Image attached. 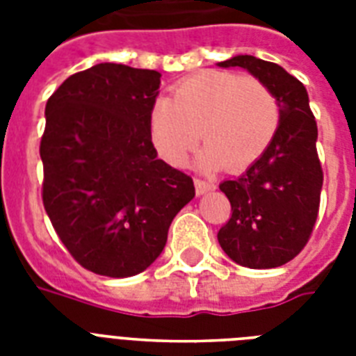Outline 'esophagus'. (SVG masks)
<instances>
[{"instance_id":"1","label":"esophagus","mask_w":356,"mask_h":356,"mask_svg":"<svg viewBox=\"0 0 356 356\" xmlns=\"http://www.w3.org/2000/svg\"><path fill=\"white\" fill-rule=\"evenodd\" d=\"M194 184L197 195H203L207 194V192H211V190L216 188V184L211 183V181H203V179H194Z\"/></svg>"}]
</instances>
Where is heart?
<instances>
[{
    "label": "heart",
    "mask_w": 356,
    "mask_h": 356,
    "mask_svg": "<svg viewBox=\"0 0 356 356\" xmlns=\"http://www.w3.org/2000/svg\"><path fill=\"white\" fill-rule=\"evenodd\" d=\"M279 122L281 105L264 81L209 70L179 81L172 97H159L147 129L156 153L172 166H183L201 134V168L240 172L264 155Z\"/></svg>",
    "instance_id": "obj_1"
}]
</instances>
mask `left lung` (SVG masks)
<instances>
[{"instance_id":"1","label":"left lung","mask_w":356,"mask_h":356,"mask_svg":"<svg viewBox=\"0 0 356 356\" xmlns=\"http://www.w3.org/2000/svg\"><path fill=\"white\" fill-rule=\"evenodd\" d=\"M218 66L248 70L275 92L281 105L279 129L264 155L243 175L220 184L233 214L218 233V242L236 264L277 268L301 253L320 211L323 170L309 94L279 64L253 55H236Z\"/></svg>"}]
</instances>
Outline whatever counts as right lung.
<instances>
[{
    "label": "right lung",
    "mask_w": 356,
    "mask_h": 356,
    "mask_svg": "<svg viewBox=\"0 0 356 356\" xmlns=\"http://www.w3.org/2000/svg\"><path fill=\"white\" fill-rule=\"evenodd\" d=\"M161 74L102 63L70 75L46 105L42 201L70 254L88 271L133 277L166 245L194 181L151 144Z\"/></svg>",
    "instance_id": "right-lung-1"
}]
</instances>
